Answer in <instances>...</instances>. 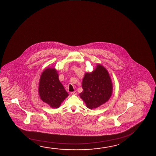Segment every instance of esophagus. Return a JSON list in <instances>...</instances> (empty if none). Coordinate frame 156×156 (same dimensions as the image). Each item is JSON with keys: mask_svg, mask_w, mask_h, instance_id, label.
<instances>
[{"mask_svg": "<svg viewBox=\"0 0 156 156\" xmlns=\"http://www.w3.org/2000/svg\"><path fill=\"white\" fill-rule=\"evenodd\" d=\"M71 94H72V95H77V92L76 91H73V92H71Z\"/></svg>", "mask_w": 156, "mask_h": 156, "instance_id": "esophagus-1", "label": "esophagus"}]
</instances>
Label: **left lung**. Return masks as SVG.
Returning <instances> with one entry per match:
<instances>
[{
  "label": "left lung",
  "instance_id": "left-lung-1",
  "mask_svg": "<svg viewBox=\"0 0 156 156\" xmlns=\"http://www.w3.org/2000/svg\"><path fill=\"white\" fill-rule=\"evenodd\" d=\"M83 91L79 94L87 108L94 109L107 102L112 96L113 84L105 67L97 64L91 72H86L82 82Z\"/></svg>",
  "mask_w": 156,
  "mask_h": 156
}]
</instances>
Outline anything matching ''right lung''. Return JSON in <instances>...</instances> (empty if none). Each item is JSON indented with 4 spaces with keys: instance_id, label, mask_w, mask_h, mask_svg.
Masks as SVG:
<instances>
[{
    "instance_id": "add662e5",
    "label": "right lung",
    "mask_w": 156,
    "mask_h": 156,
    "mask_svg": "<svg viewBox=\"0 0 156 156\" xmlns=\"http://www.w3.org/2000/svg\"><path fill=\"white\" fill-rule=\"evenodd\" d=\"M58 77L55 68L48 67L41 73L39 82L40 98L52 108H59L61 103L69 96Z\"/></svg>"
}]
</instances>
